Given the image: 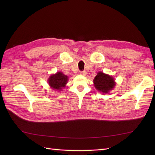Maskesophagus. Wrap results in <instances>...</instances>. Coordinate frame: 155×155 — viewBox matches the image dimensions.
I'll return each mask as SVG.
<instances>
[{
  "instance_id": "1",
  "label": "esophagus",
  "mask_w": 155,
  "mask_h": 155,
  "mask_svg": "<svg viewBox=\"0 0 155 155\" xmlns=\"http://www.w3.org/2000/svg\"><path fill=\"white\" fill-rule=\"evenodd\" d=\"M80 74H81V75H86L87 74V72H86V71H81L80 72Z\"/></svg>"
}]
</instances>
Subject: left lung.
<instances>
[{"mask_svg": "<svg viewBox=\"0 0 155 155\" xmlns=\"http://www.w3.org/2000/svg\"><path fill=\"white\" fill-rule=\"evenodd\" d=\"M93 83L94 87L98 91L103 93H107L113 90L114 87V78L107 74H104L102 72H98L96 77L94 78Z\"/></svg>", "mask_w": 155, "mask_h": 155, "instance_id": "left-lung-1", "label": "left lung"}]
</instances>
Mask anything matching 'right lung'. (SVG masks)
<instances>
[{
	"mask_svg": "<svg viewBox=\"0 0 155 155\" xmlns=\"http://www.w3.org/2000/svg\"><path fill=\"white\" fill-rule=\"evenodd\" d=\"M68 81V77L64 75L62 72H57L54 74H52L48 78V83L49 86L52 89L61 91L65 87Z\"/></svg>",
	"mask_w": 155,
	"mask_h": 155,
	"instance_id": "1",
	"label": "right lung"
}]
</instances>
